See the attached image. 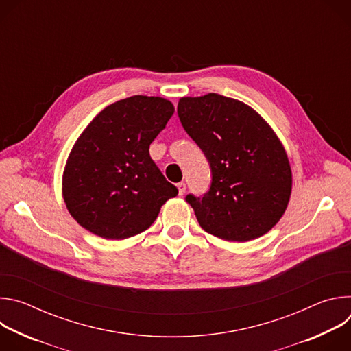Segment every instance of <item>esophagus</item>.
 Returning <instances> with one entry per match:
<instances>
[{"label": "esophagus", "instance_id": "esophagus-1", "mask_svg": "<svg viewBox=\"0 0 351 351\" xmlns=\"http://www.w3.org/2000/svg\"><path fill=\"white\" fill-rule=\"evenodd\" d=\"M176 187H178V193H179V195H183V194H184V191H186V183L180 182V183H178V184H176Z\"/></svg>", "mask_w": 351, "mask_h": 351}]
</instances>
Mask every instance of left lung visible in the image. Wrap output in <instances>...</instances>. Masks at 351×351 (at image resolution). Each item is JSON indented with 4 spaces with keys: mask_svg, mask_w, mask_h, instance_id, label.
<instances>
[{
    "mask_svg": "<svg viewBox=\"0 0 351 351\" xmlns=\"http://www.w3.org/2000/svg\"><path fill=\"white\" fill-rule=\"evenodd\" d=\"M178 115L211 165L210 191L186 197L199 226L228 241L269 232L291 194L289 158L272 128L250 106L217 93L182 97Z\"/></svg>",
    "mask_w": 351,
    "mask_h": 351,
    "instance_id": "8db88e82",
    "label": "left lung"
}]
</instances>
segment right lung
I'll list each match as a JSON object with an SVG mask.
<instances>
[{
	"instance_id": "obj_1",
	"label": "right lung",
	"mask_w": 351,
	"mask_h": 351,
	"mask_svg": "<svg viewBox=\"0 0 351 351\" xmlns=\"http://www.w3.org/2000/svg\"><path fill=\"white\" fill-rule=\"evenodd\" d=\"M162 97L132 95L106 107L73 144L62 175L69 214L88 232L122 240L148 229L178 189L149 157L173 115Z\"/></svg>"
}]
</instances>
